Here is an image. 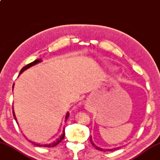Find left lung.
Instances as JSON below:
<instances>
[{
    "instance_id": "1",
    "label": "left lung",
    "mask_w": 160,
    "mask_h": 160,
    "mask_svg": "<svg viewBox=\"0 0 160 160\" xmlns=\"http://www.w3.org/2000/svg\"><path fill=\"white\" fill-rule=\"evenodd\" d=\"M90 142H91V143H92V145L94 146L96 149H98V150H99V151H103V152H107V151L108 152V151H110V152H112V151L116 150V149H118L119 148V147H116V148H112V149H102V148H100V147L97 146V145H96V144L94 143V142L92 141V137H90Z\"/></svg>"
}]
</instances>
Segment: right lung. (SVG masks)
I'll list each match as a JSON object with an SVG mask.
<instances>
[{
	"label": "right lung",
	"mask_w": 160,
	"mask_h": 160,
	"mask_svg": "<svg viewBox=\"0 0 160 160\" xmlns=\"http://www.w3.org/2000/svg\"><path fill=\"white\" fill-rule=\"evenodd\" d=\"M41 61H41V59L40 58V59H36V60H35L34 61H33V62H31V63H28V65H26V66H24V67L22 68V69L21 70V72H20V73H19V75L21 74V73H23V72H24V71H26V69H28V68H29L30 67H31V66H34V65L37 64V63H38L41 62ZM13 87H14V84L13 85ZM13 117H14V119H15V120H16V123H17V124H18V122H17V119H16V115H15L14 110H13ZM68 117H69V114H68V112H67V113H66V117H65V122H66V120H67V119L68 118ZM64 136H65V131H64V129H63V133L61 134V135L60 136L59 138H58L56 140V141H54L53 142H51V143H49V144H41L36 143V142H31V141H30V140H29V142H32V143H33V144H35V145L38 146V147H55V146H56V145H57L58 144H59L60 142H61V141H62V140L63 139V138H64Z\"/></svg>",
	"instance_id": "right-lung-1"
}]
</instances>
